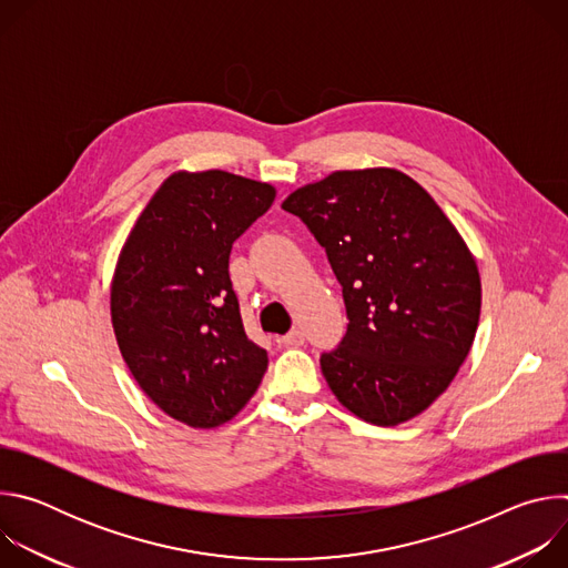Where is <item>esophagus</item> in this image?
<instances>
[{"instance_id":"obj_1","label":"esophagus","mask_w":568,"mask_h":568,"mask_svg":"<svg viewBox=\"0 0 568 568\" xmlns=\"http://www.w3.org/2000/svg\"><path fill=\"white\" fill-rule=\"evenodd\" d=\"M281 342H283L285 346H303V344H305V335H303V331L294 328V331H290L287 335H283Z\"/></svg>"}]
</instances>
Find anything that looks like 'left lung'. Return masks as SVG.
I'll return each mask as SVG.
<instances>
[{
    "instance_id": "1",
    "label": "left lung",
    "mask_w": 568,
    "mask_h": 568,
    "mask_svg": "<svg viewBox=\"0 0 568 568\" xmlns=\"http://www.w3.org/2000/svg\"><path fill=\"white\" fill-rule=\"evenodd\" d=\"M342 283L348 331L321 355L335 397L395 427L420 416L465 362L480 316V276L465 240L409 175L337 171L290 193Z\"/></svg>"
}]
</instances>
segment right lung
Here are the masks:
<instances>
[{
    "instance_id": "right-lung-1",
    "label": "right lung",
    "mask_w": 568,
    "mask_h": 568,
    "mask_svg": "<svg viewBox=\"0 0 568 568\" xmlns=\"http://www.w3.org/2000/svg\"><path fill=\"white\" fill-rule=\"evenodd\" d=\"M274 197L272 184L226 171L173 173L119 254V351L156 407L193 429L229 423L267 371V353L242 328L229 254Z\"/></svg>"
}]
</instances>
